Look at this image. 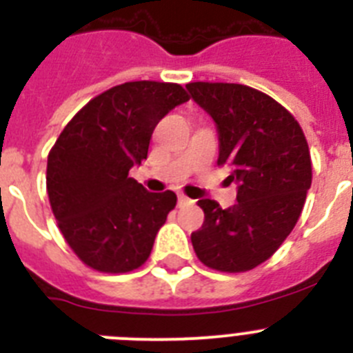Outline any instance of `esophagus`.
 I'll list each match as a JSON object with an SVG mask.
<instances>
[{
    "mask_svg": "<svg viewBox=\"0 0 353 353\" xmlns=\"http://www.w3.org/2000/svg\"><path fill=\"white\" fill-rule=\"evenodd\" d=\"M189 203H192L191 199L187 198V196H183V194H179V205H180V207H183V205H189Z\"/></svg>",
    "mask_w": 353,
    "mask_h": 353,
    "instance_id": "34e87169",
    "label": "esophagus"
}]
</instances>
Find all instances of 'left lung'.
Here are the masks:
<instances>
[{"mask_svg":"<svg viewBox=\"0 0 353 353\" xmlns=\"http://www.w3.org/2000/svg\"><path fill=\"white\" fill-rule=\"evenodd\" d=\"M219 132L217 164L239 183L236 203L199 199L203 226L196 256L219 272H248L269 260L297 224L311 187V155L299 121L267 93L245 84H187Z\"/></svg>","mask_w":353,"mask_h":353,"instance_id":"8db88e82","label":"left lung"}]
</instances>
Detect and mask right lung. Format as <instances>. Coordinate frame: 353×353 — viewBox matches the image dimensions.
I'll list each match as a JSON object with an SVG mask.
<instances>
[{"label":"right lung","mask_w":353,"mask_h":353,"mask_svg":"<svg viewBox=\"0 0 353 353\" xmlns=\"http://www.w3.org/2000/svg\"><path fill=\"white\" fill-rule=\"evenodd\" d=\"M189 101L176 83L130 81L97 95L61 130L48 155L49 203L84 265L105 274L139 269L176 194L148 192L129 176L155 125Z\"/></svg>","instance_id":"obj_1"}]
</instances>
